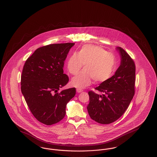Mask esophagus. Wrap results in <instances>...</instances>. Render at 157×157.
Returning a JSON list of instances; mask_svg holds the SVG:
<instances>
[{
	"label": "esophagus",
	"instance_id": "1",
	"mask_svg": "<svg viewBox=\"0 0 157 157\" xmlns=\"http://www.w3.org/2000/svg\"><path fill=\"white\" fill-rule=\"evenodd\" d=\"M76 91H77L78 93H81V92H82V89H80V88H77V89H76Z\"/></svg>",
	"mask_w": 157,
	"mask_h": 157
}]
</instances>
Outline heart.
Returning <instances> with one entry per match:
<instances>
[{
	"instance_id": "1",
	"label": "heart",
	"mask_w": 157,
	"mask_h": 157,
	"mask_svg": "<svg viewBox=\"0 0 157 157\" xmlns=\"http://www.w3.org/2000/svg\"><path fill=\"white\" fill-rule=\"evenodd\" d=\"M72 79L71 84L78 88H84L92 83L102 84L107 82L113 76L117 66L116 57L108 53L105 49L91 45H85L78 54L73 53L69 58L67 68L73 75H76Z\"/></svg>"
}]
</instances>
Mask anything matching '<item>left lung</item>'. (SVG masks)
I'll use <instances>...</instances> for the list:
<instances>
[{"instance_id":"8db88e82","label":"left lung","mask_w":157,"mask_h":157,"mask_svg":"<svg viewBox=\"0 0 157 157\" xmlns=\"http://www.w3.org/2000/svg\"><path fill=\"white\" fill-rule=\"evenodd\" d=\"M121 65L108 81L88 91L87 110L98 123L109 124L117 121L128 108L135 93L136 66L133 59L121 47Z\"/></svg>"}]
</instances>
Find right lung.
Wrapping results in <instances>:
<instances>
[{
  "instance_id": "1",
  "label": "right lung",
  "mask_w": 157,
  "mask_h": 157,
  "mask_svg": "<svg viewBox=\"0 0 157 157\" xmlns=\"http://www.w3.org/2000/svg\"><path fill=\"white\" fill-rule=\"evenodd\" d=\"M74 43L55 44L35 50L25 61L21 76V90L27 105L37 121L56 124L66 115L67 103L75 96L76 88L59 89L67 84L64 61Z\"/></svg>"
}]
</instances>
